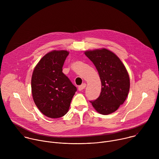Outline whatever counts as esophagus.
Instances as JSON below:
<instances>
[{"label": "esophagus", "instance_id": "obj_1", "mask_svg": "<svg viewBox=\"0 0 159 159\" xmlns=\"http://www.w3.org/2000/svg\"><path fill=\"white\" fill-rule=\"evenodd\" d=\"M86 84H85V83H84V84H82L81 85H80V86H79V87H78V89H79V91H82V90L85 88V87H86Z\"/></svg>", "mask_w": 159, "mask_h": 159}]
</instances>
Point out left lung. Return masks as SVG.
I'll list each match as a JSON object with an SVG mask.
<instances>
[{
  "instance_id": "8db88e82",
  "label": "left lung",
  "mask_w": 159,
  "mask_h": 159,
  "mask_svg": "<svg viewBox=\"0 0 159 159\" xmlns=\"http://www.w3.org/2000/svg\"><path fill=\"white\" fill-rule=\"evenodd\" d=\"M85 55L96 66L102 85L99 98L90 102L100 114L114 112L124 103L129 90L125 66L115 53L105 48L87 51Z\"/></svg>"
}]
</instances>
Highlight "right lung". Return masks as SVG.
<instances>
[{"label":"right lung","instance_id":"right-lung-1","mask_svg":"<svg viewBox=\"0 0 159 159\" xmlns=\"http://www.w3.org/2000/svg\"><path fill=\"white\" fill-rule=\"evenodd\" d=\"M69 52L52 51L45 55L34 68L31 79L34 102L44 115L63 116L69 109L77 87L63 72Z\"/></svg>","mask_w":159,"mask_h":159}]
</instances>
